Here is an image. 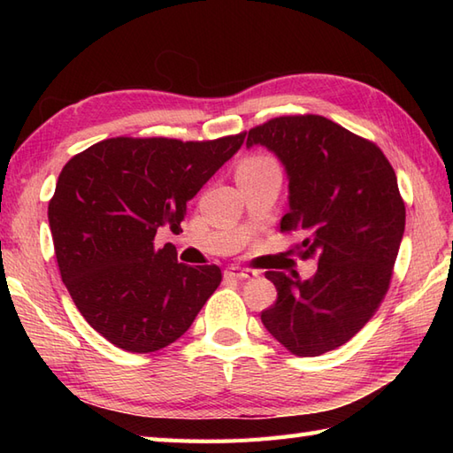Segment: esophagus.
<instances>
[{
    "mask_svg": "<svg viewBox=\"0 0 453 453\" xmlns=\"http://www.w3.org/2000/svg\"><path fill=\"white\" fill-rule=\"evenodd\" d=\"M226 276L227 278H237V280H247V278H255L257 273L249 271V268H242V266H227Z\"/></svg>",
    "mask_w": 453,
    "mask_h": 453,
    "instance_id": "34e87169",
    "label": "esophagus"
}]
</instances>
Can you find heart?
<instances>
[{
  "instance_id": "obj_1",
  "label": "heart",
  "mask_w": 453,
  "mask_h": 453,
  "mask_svg": "<svg viewBox=\"0 0 453 453\" xmlns=\"http://www.w3.org/2000/svg\"><path fill=\"white\" fill-rule=\"evenodd\" d=\"M271 167H278L276 161L268 156H263V153H253V156H247L242 159L237 167V175H245V173H258Z\"/></svg>"
}]
</instances>
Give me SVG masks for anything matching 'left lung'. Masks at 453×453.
Listing matches in <instances>:
<instances>
[{"mask_svg": "<svg viewBox=\"0 0 453 453\" xmlns=\"http://www.w3.org/2000/svg\"><path fill=\"white\" fill-rule=\"evenodd\" d=\"M255 143L276 153L290 180L280 232L303 235L294 247L302 258L319 253L310 280L266 271L278 297L261 319L286 350L319 356L349 342L386 297L405 202L383 151L319 114L258 124L247 134V148Z\"/></svg>", "mask_w": 453, "mask_h": 453, "instance_id": "obj_1", "label": "left lung"}]
</instances>
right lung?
<instances>
[{"label": "right lung", "instance_id": "add662e5", "mask_svg": "<svg viewBox=\"0 0 453 453\" xmlns=\"http://www.w3.org/2000/svg\"><path fill=\"white\" fill-rule=\"evenodd\" d=\"M243 140L119 136L64 165L48 204L58 268L85 321L114 346L165 349L216 292L219 266L177 263L175 247L153 239L161 226H180L187 202Z\"/></svg>", "mask_w": 453, "mask_h": 453}]
</instances>
